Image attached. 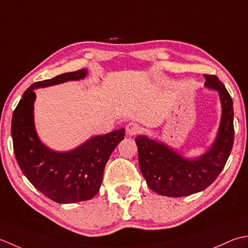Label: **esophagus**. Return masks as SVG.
I'll return each mask as SVG.
<instances>
[{"label":"esophagus","mask_w":248,"mask_h":248,"mask_svg":"<svg viewBox=\"0 0 248 248\" xmlns=\"http://www.w3.org/2000/svg\"><path fill=\"white\" fill-rule=\"evenodd\" d=\"M126 131L129 136H136L141 131V126L136 122H130L126 126Z\"/></svg>","instance_id":"1"}]
</instances>
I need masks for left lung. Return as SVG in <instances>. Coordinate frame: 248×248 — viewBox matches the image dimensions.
Segmentation results:
<instances>
[{
  "label": "left lung",
  "mask_w": 248,
  "mask_h": 248,
  "mask_svg": "<svg viewBox=\"0 0 248 248\" xmlns=\"http://www.w3.org/2000/svg\"><path fill=\"white\" fill-rule=\"evenodd\" d=\"M203 76L206 87L218 91L223 107L218 135L208 153L187 160L145 136L136 138L141 173L149 187L159 195L183 197L203 190L216 180L228 160L234 139L231 96L218 77Z\"/></svg>",
  "instance_id": "obj_1"
}]
</instances>
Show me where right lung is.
<instances>
[{
  "instance_id": "obj_1",
  "label": "right lung",
  "mask_w": 248,
  "mask_h": 248,
  "mask_svg": "<svg viewBox=\"0 0 248 248\" xmlns=\"http://www.w3.org/2000/svg\"><path fill=\"white\" fill-rule=\"evenodd\" d=\"M85 75L87 69L82 68L33 83L13 114V145L20 169L34 187L58 203L90 200L98 193L105 166L125 136L124 128L95 136L67 153L54 152L39 141L33 121V90L82 79Z\"/></svg>"
}]
</instances>
